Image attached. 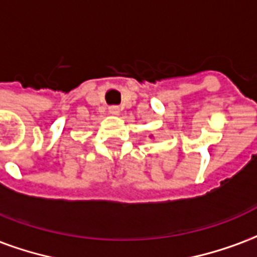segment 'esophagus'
I'll use <instances>...</instances> for the list:
<instances>
[{
    "instance_id": "obj_1",
    "label": "esophagus",
    "mask_w": 257,
    "mask_h": 257,
    "mask_svg": "<svg viewBox=\"0 0 257 257\" xmlns=\"http://www.w3.org/2000/svg\"><path fill=\"white\" fill-rule=\"evenodd\" d=\"M108 112L112 114V115H118L119 114V108L117 106H112V107H108Z\"/></svg>"
}]
</instances>
